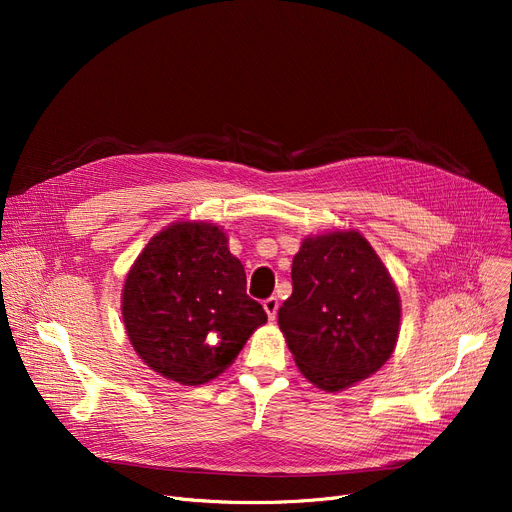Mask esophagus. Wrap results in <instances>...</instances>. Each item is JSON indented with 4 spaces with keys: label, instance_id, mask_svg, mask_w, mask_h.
Instances as JSON below:
<instances>
[{
    "label": "esophagus",
    "instance_id": "34e87169",
    "mask_svg": "<svg viewBox=\"0 0 512 512\" xmlns=\"http://www.w3.org/2000/svg\"><path fill=\"white\" fill-rule=\"evenodd\" d=\"M278 307H280V303H278V299H276V297H270V299H265V301H263V309H265L267 317H270V321H274V319H276V315H278Z\"/></svg>",
    "mask_w": 512,
    "mask_h": 512
}]
</instances>
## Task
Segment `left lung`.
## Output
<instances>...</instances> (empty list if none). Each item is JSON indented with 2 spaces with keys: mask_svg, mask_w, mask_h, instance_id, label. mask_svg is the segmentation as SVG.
<instances>
[{
  "mask_svg": "<svg viewBox=\"0 0 512 512\" xmlns=\"http://www.w3.org/2000/svg\"><path fill=\"white\" fill-rule=\"evenodd\" d=\"M278 324L294 363L326 392L353 386L392 355L400 297L382 259L355 230L307 236L292 259Z\"/></svg>",
  "mask_w": 512,
  "mask_h": 512,
  "instance_id": "obj_1",
  "label": "left lung"
}]
</instances>
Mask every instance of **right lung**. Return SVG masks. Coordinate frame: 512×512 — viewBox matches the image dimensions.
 <instances>
[{"instance_id": "right-lung-1", "label": "right lung", "mask_w": 512, "mask_h": 512, "mask_svg": "<svg viewBox=\"0 0 512 512\" xmlns=\"http://www.w3.org/2000/svg\"><path fill=\"white\" fill-rule=\"evenodd\" d=\"M122 319L137 355L159 375L197 386L220 375L263 326L245 267L228 236L207 222H176L155 234L122 290Z\"/></svg>"}]
</instances>
